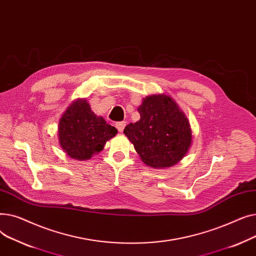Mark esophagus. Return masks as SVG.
<instances>
[{"instance_id": "esophagus-1", "label": "esophagus", "mask_w": 256, "mask_h": 256, "mask_svg": "<svg viewBox=\"0 0 256 256\" xmlns=\"http://www.w3.org/2000/svg\"><path fill=\"white\" fill-rule=\"evenodd\" d=\"M126 126V121H120V122H117V124H116V128H117V130H118L120 132H124Z\"/></svg>"}]
</instances>
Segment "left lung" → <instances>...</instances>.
Returning <instances> with one entry per match:
<instances>
[{"instance_id": "left-lung-1", "label": "left lung", "mask_w": 256, "mask_h": 256, "mask_svg": "<svg viewBox=\"0 0 256 256\" xmlns=\"http://www.w3.org/2000/svg\"><path fill=\"white\" fill-rule=\"evenodd\" d=\"M138 112L139 121L126 126L124 132L142 162L156 169L176 165L192 145V130L186 114L164 93L143 98Z\"/></svg>"}]
</instances>
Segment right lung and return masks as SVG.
<instances>
[{
    "label": "right lung",
    "instance_id": "add662e5",
    "mask_svg": "<svg viewBox=\"0 0 256 256\" xmlns=\"http://www.w3.org/2000/svg\"><path fill=\"white\" fill-rule=\"evenodd\" d=\"M116 134L114 126L93 113L86 98H78L67 106L58 124L62 150L78 160H89L102 152L106 141Z\"/></svg>",
    "mask_w": 256,
    "mask_h": 256
}]
</instances>
